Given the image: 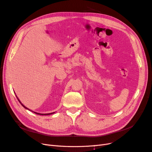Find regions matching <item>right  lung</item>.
Segmentation results:
<instances>
[{
	"label": "right lung",
	"instance_id": "1",
	"mask_svg": "<svg viewBox=\"0 0 152 152\" xmlns=\"http://www.w3.org/2000/svg\"><path fill=\"white\" fill-rule=\"evenodd\" d=\"M16 98H17V99H18V101H19V102H20V103L21 104V105L23 106V107L24 108H26V109H27V110H29L28 108H27L26 107H25V106H24L23 104H22V103H21L20 102V101L19 100V99H18V97H17V96H16ZM30 111H31V110H30ZM34 113H37V114H38V115H50V114H52V113H45V114H42V113H36V112H34Z\"/></svg>",
	"mask_w": 152,
	"mask_h": 152
}]
</instances>
